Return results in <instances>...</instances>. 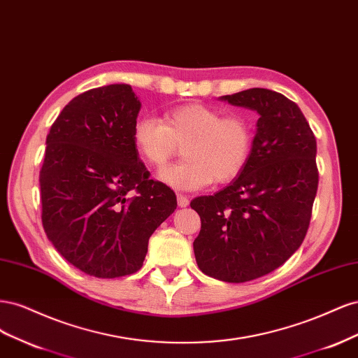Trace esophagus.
<instances>
[{
  "label": "esophagus",
  "instance_id": "1",
  "mask_svg": "<svg viewBox=\"0 0 358 358\" xmlns=\"http://www.w3.org/2000/svg\"><path fill=\"white\" fill-rule=\"evenodd\" d=\"M178 204H179V208H187V206L189 204V199L178 194Z\"/></svg>",
  "mask_w": 358,
  "mask_h": 358
}]
</instances>
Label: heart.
<instances>
[{
    "instance_id": "b5f03b06",
    "label": "heart",
    "mask_w": 358,
    "mask_h": 358,
    "mask_svg": "<svg viewBox=\"0 0 358 358\" xmlns=\"http://www.w3.org/2000/svg\"><path fill=\"white\" fill-rule=\"evenodd\" d=\"M133 140L142 158L161 169L183 146V158L162 170L158 178L179 191H197L227 183L241 175L252 148V131L242 116H222L203 104H185L169 110L162 121L140 117Z\"/></svg>"
}]
</instances>
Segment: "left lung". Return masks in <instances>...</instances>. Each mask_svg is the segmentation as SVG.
<instances>
[{
  "label": "left lung",
  "instance_id": "8db88e82",
  "mask_svg": "<svg viewBox=\"0 0 358 358\" xmlns=\"http://www.w3.org/2000/svg\"><path fill=\"white\" fill-rule=\"evenodd\" d=\"M221 100L259 117L241 175L191 201L201 220L192 245L203 273L239 284L273 272L305 239L318 188L317 140L299 106L282 94L251 88Z\"/></svg>",
  "mask_w": 358,
  "mask_h": 358
}]
</instances>
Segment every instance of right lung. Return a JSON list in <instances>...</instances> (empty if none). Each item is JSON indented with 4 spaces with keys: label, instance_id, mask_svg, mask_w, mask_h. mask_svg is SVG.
I'll list each match as a JSON object with an SVG mask.
<instances>
[{
    "label": "right lung",
    "instance_id": "right-lung-1",
    "mask_svg": "<svg viewBox=\"0 0 358 358\" xmlns=\"http://www.w3.org/2000/svg\"><path fill=\"white\" fill-rule=\"evenodd\" d=\"M140 107L129 85L100 86L74 96L46 137L43 229L90 276L137 272L149 237L178 206L173 189L150 179L138 158L133 128Z\"/></svg>",
    "mask_w": 358,
    "mask_h": 358
}]
</instances>
